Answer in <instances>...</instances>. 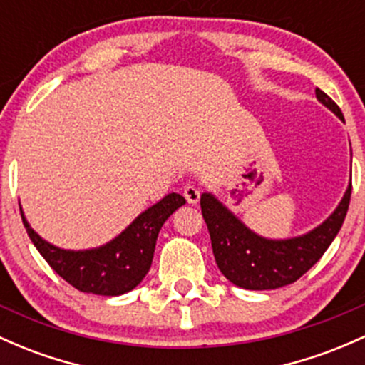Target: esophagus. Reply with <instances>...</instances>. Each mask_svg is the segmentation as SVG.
Listing matches in <instances>:
<instances>
[{"instance_id":"34e87169","label":"esophagus","mask_w":365,"mask_h":365,"mask_svg":"<svg viewBox=\"0 0 365 365\" xmlns=\"http://www.w3.org/2000/svg\"><path fill=\"white\" fill-rule=\"evenodd\" d=\"M183 195H185L189 204H197L199 199H201V192H199L195 185H187L185 189H183Z\"/></svg>"}]
</instances>
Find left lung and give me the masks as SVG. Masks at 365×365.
I'll return each mask as SVG.
<instances>
[{
	"label": "left lung",
	"instance_id": "obj_1",
	"mask_svg": "<svg viewBox=\"0 0 365 365\" xmlns=\"http://www.w3.org/2000/svg\"><path fill=\"white\" fill-rule=\"evenodd\" d=\"M315 97L345 123L339 107L322 90L317 88ZM350 195L351 178L341 201L320 225L294 237L270 239L256 234L216 195L204 192L201 210L216 265L232 284L242 289L267 291L293 284L319 262L334 241L345 222Z\"/></svg>",
	"mask_w": 365,
	"mask_h": 365
}]
</instances>
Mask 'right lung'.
I'll return each instance as SVG.
<instances>
[{
	"instance_id": "right-lung-1",
	"label": "right lung",
	"mask_w": 365,
	"mask_h": 365,
	"mask_svg": "<svg viewBox=\"0 0 365 365\" xmlns=\"http://www.w3.org/2000/svg\"><path fill=\"white\" fill-rule=\"evenodd\" d=\"M183 204L185 197L171 192L142 211L121 234L90 250H63L55 246L29 225L22 207L20 215L36 250L60 277L83 293L119 296L135 289L145 277L154 258L159 230Z\"/></svg>"
}]
</instances>
